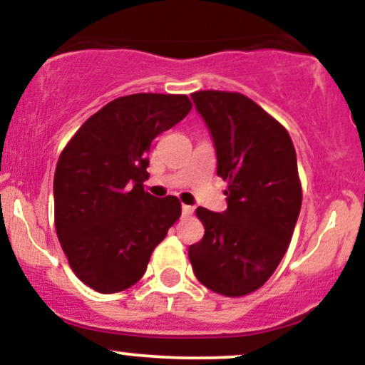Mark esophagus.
<instances>
[{"mask_svg":"<svg viewBox=\"0 0 365 365\" xmlns=\"http://www.w3.org/2000/svg\"><path fill=\"white\" fill-rule=\"evenodd\" d=\"M192 212H194V207L187 206V204H183V206H182V216H190Z\"/></svg>","mask_w":365,"mask_h":365,"instance_id":"1","label":"esophagus"}]
</instances>
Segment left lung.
<instances>
[{"label": "left lung", "mask_w": 365, "mask_h": 365, "mask_svg": "<svg viewBox=\"0 0 365 365\" xmlns=\"http://www.w3.org/2000/svg\"><path fill=\"white\" fill-rule=\"evenodd\" d=\"M211 133L217 177L228 180V207H197L202 240L188 247L192 269L209 290L242 297L267 282L290 244L302 206L290 135L259 104L238 92L190 96Z\"/></svg>", "instance_id": "8db88e82"}]
</instances>
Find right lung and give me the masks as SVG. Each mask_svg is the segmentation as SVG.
I'll list each match as a JSON object with an SVG mask.
<instances>
[{
    "instance_id": "add662e5",
    "label": "right lung",
    "mask_w": 365,
    "mask_h": 365,
    "mask_svg": "<svg viewBox=\"0 0 365 365\" xmlns=\"http://www.w3.org/2000/svg\"><path fill=\"white\" fill-rule=\"evenodd\" d=\"M190 108L187 96H123L92 115L63 149L53 183L54 225L70 267L92 290L116 293L139 282L180 217L177 197L158 199L142 183L150 142Z\"/></svg>"
}]
</instances>
